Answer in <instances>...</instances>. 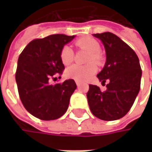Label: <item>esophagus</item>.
Listing matches in <instances>:
<instances>
[{"instance_id":"obj_1","label":"esophagus","mask_w":152,"mask_h":152,"mask_svg":"<svg viewBox=\"0 0 152 152\" xmlns=\"http://www.w3.org/2000/svg\"><path fill=\"white\" fill-rule=\"evenodd\" d=\"M76 83L77 86H80V84H81V83H80L79 81H76Z\"/></svg>"}]
</instances>
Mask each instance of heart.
Masks as SVG:
<instances>
[{"instance_id":"1","label":"heart","mask_w":152,"mask_h":152,"mask_svg":"<svg viewBox=\"0 0 152 152\" xmlns=\"http://www.w3.org/2000/svg\"><path fill=\"white\" fill-rule=\"evenodd\" d=\"M76 44L78 47L84 49L90 53V55L88 56V60H87L88 62L94 61L96 63H99L100 61L101 55L99 52L100 50V45L96 39L89 37H85L78 39ZM60 57L61 62L65 66L69 65L74 60V53L71 47L69 46H64L61 51ZM96 71H97V68L93 63H90L86 66L73 65L66 69L65 76L68 78L83 82L88 80L91 76H93L96 73Z\"/></svg>"}]
</instances>
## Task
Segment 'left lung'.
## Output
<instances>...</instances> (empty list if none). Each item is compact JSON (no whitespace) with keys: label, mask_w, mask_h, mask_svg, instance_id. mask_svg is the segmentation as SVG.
<instances>
[{"label":"left lung","mask_w":152,"mask_h":152,"mask_svg":"<svg viewBox=\"0 0 152 152\" xmlns=\"http://www.w3.org/2000/svg\"><path fill=\"white\" fill-rule=\"evenodd\" d=\"M106 50V63L97 75L106 84L102 92L97 85L90 84L87 99L94 116L103 121H115L127 114L140 91L142 70L134 50L111 32L93 34Z\"/></svg>","instance_id":"obj_1"}]
</instances>
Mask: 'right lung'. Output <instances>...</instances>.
Listing matches in <instances>:
<instances>
[{
	"mask_svg": "<svg viewBox=\"0 0 152 152\" xmlns=\"http://www.w3.org/2000/svg\"><path fill=\"white\" fill-rule=\"evenodd\" d=\"M76 36L53 34L31 41L21 53L15 73L20 99L25 109L43 121L56 120L68 110L76 89L73 79L51 84L49 80L61 74L64 65L61 51Z\"/></svg>",
	"mask_w": 152,
	"mask_h": 152,
	"instance_id": "obj_1",
	"label": "right lung"
}]
</instances>
